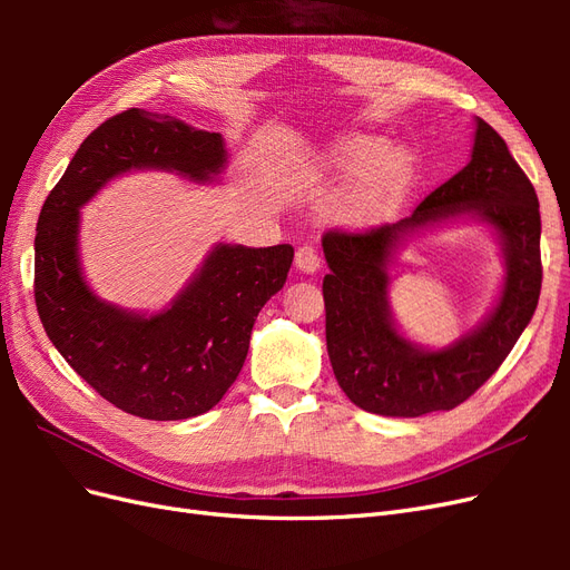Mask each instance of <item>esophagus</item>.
<instances>
[{
  "label": "esophagus",
  "instance_id": "34e87169",
  "mask_svg": "<svg viewBox=\"0 0 570 570\" xmlns=\"http://www.w3.org/2000/svg\"><path fill=\"white\" fill-rule=\"evenodd\" d=\"M295 266L304 273H316L321 268V254L316 247L312 245H304L297 249L295 254Z\"/></svg>",
  "mask_w": 570,
  "mask_h": 570
}]
</instances>
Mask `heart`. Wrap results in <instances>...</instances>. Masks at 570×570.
I'll use <instances>...</instances> for the list:
<instances>
[{
	"label": "heart",
	"mask_w": 570,
	"mask_h": 570,
	"mask_svg": "<svg viewBox=\"0 0 570 570\" xmlns=\"http://www.w3.org/2000/svg\"><path fill=\"white\" fill-rule=\"evenodd\" d=\"M321 168L335 178H352L333 202V216L342 223H371L402 202L413 159L404 147H387L383 137L350 135L323 154Z\"/></svg>",
	"instance_id": "heart-1"
}]
</instances>
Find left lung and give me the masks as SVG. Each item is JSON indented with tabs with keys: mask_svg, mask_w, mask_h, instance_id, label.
<instances>
[{
	"mask_svg": "<svg viewBox=\"0 0 570 570\" xmlns=\"http://www.w3.org/2000/svg\"><path fill=\"white\" fill-rule=\"evenodd\" d=\"M473 213L503 237L508 283L491 318L452 348L425 353L391 325L386 264L399 237L413 227ZM540 204L507 142L478 118L471 161L430 193L411 218L366 230L323 235L325 342L340 387L381 416H423L463 404L502 366L538 308L542 287Z\"/></svg>",
	"mask_w": 570,
	"mask_h": 570,
	"instance_id": "left-lung-1",
	"label": "left lung"
}]
</instances>
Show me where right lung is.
Wrapping results in <instances>:
<instances>
[{
	"instance_id": "obj_1",
	"label": "right lung",
	"mask_w": 570,
	"mask_h": 570,
	"mask_svg": "<svg viewBox=\"0 0 570 570\" xmlns=\"http://www.w3.org/2000/svg\"><path fill=\"white\" fill-rule=\"evenodd\" d=\"M226 164L220 132L145 109L111 116L85 137L42 204L36 235V304L45 333L107 402L149 421L209 411L243 368L254 321L285 285L289 245H218L178 299L137 316L97 299L78 262V209L130 168L209 180Z\"/></svg>"
}]
</instances>
